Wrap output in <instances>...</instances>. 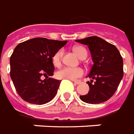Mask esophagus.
<instances>
[{
	"instance_id": "obj_1",
	"label": "esophagus",
	"mask_w": 134,
	"mask_h": 134,
	"mask_svg": "<svg viewBox=\"0 0 134 134\" xmlns=\"http://www.w3.org/2000/svg\"><path fill=\"white\" fill-rule=\"evenodd\" d=\"M74 81L76 84H79L81 83V81Z\"/></svg>"
}]
</instances>
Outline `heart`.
Wrapping results in <instances>:
<instances>
[{
	"mask_svg": "<svg viewBox=\"0 0 134 134\" xmlns=\"http://www.w3.org/2000/svg\"><path fill=\"white\" fill-rule=\"evenodd\" d=\"M74 50L81 59L84 57H87V52L84 47L81 46H76L74 48ZM63 55V50H58L54 54L52 60L54 65L58 66L61 63V58ZM84 74V71L81 68H73V67H63L56 73L57 78L60 79H69V80H76L78 78L82 76Z\"/></svg>",
	"mask_w": 134,
	"mask_h": 134,
	"instance_id": "b5f03b06",
	"label": "heart"
}]
</instances>
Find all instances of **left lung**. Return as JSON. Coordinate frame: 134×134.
<instances>
[{
  "label": "left lung",
  "instance_id": "8db88e82",
  "mask_svg": "<svg viewBox=\"0 0 134 134\" xmlns=\"http://www.w3.org/2000/svg\"><path fill=\"white\" fill-rule=\"evenodd\" d=\"M88 46L94 64L88 76L92 79L87 83L90 91L80 99L89 104H99L113 95L123 76V61L119 50L113 44L97 36L76 40ZM95 82L92 84L93 79Z\"/></svg>",
  "mask_w": 134,
  "mask_h": 134
}]
</instances>
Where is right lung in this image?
Instances as JSON below:
<instances>
[{
	"label": "right lung",
	"instance_id": "right-lung-1",
	"mask_svg": "<svg viewBox=\"0 0 134 134\" xmlns=\"http://www.w3.org/2000/svg\"><path fill=\"white\" fill-rule=\"evenodd\" d=\"M67 41L33 38L15 47L10 58V75L17 93L31 104L43 105L56 95L60 81L53 78V56ZM46 77L42 80L41 77Z\"/></svg>",
	"mask_w": 134,
	"mask_h": 134
}]
</instances>
